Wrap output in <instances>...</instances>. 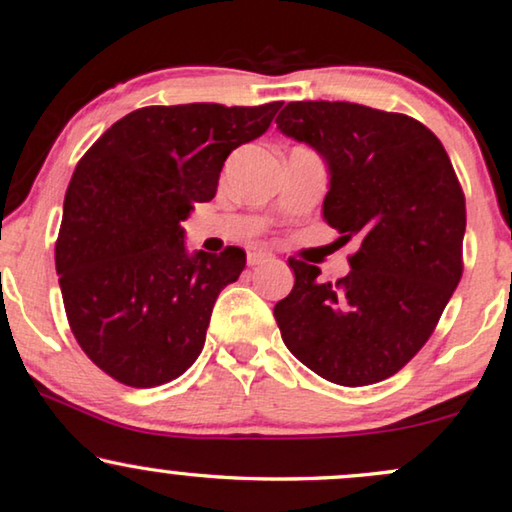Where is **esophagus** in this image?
I'll return each mask as SVG.
<instances>
[{"label":"esophagus","instance_id":"obj_1","mask_svg":"<svg viewBox=\"0 0 512 512\" xmlns=\"http://www.w3.org/2000/svg\"><path fill=\"white\" fill-rule=\"evenodd\" d=\"M271 259H273V255L266 253V250H250V253H248V264L250 266H259L264 262H271Z\"/></svg>","mask_w":512,"mask_h":512}]
</instances>
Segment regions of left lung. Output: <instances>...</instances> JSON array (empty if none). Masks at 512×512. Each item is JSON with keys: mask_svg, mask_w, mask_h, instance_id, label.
Listing matches in <instances>:
<instances>
[{"mask_svg": "<svg viewBox=\"0 0 512 512\" xmlns=\"http://www.w3.org/2000/svg\"><path fill=\"white\" fill-rule=\"evenodd\" d=\"M278 129L325 157L327 225L357 250L336 283L290 259L273 315L287 350L329 383L373 385L413 359L462 280L466 199L420 120L350 102H290Z\"/></svg>", "mask_w": 512, "mask_h": 512, "instance_id": "8db88e82", "label": "left lung"}]
</instances>
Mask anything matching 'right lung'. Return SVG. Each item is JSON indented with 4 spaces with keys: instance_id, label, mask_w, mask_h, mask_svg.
Masks as SVG:
<instances>
[{
    "instance_id": "right-lung-1",
    "label": "right lung",
    "mask_w": 512,
    "mask_h": 512,
    "mask_svg": "<svg viewBox=\"0 0 512 512\" xmlns=\"http://www.w3.org/2000/svg\"><path fill=\"white\" fill-rule=\"evenodd\" d=\"M280 106H143L76 164L55 269L78 345L118 383L164 385L199 357L246 253L187 255L181 220L215 197L229 153L262 136Z\"/></svg>"
}]
</instances>
